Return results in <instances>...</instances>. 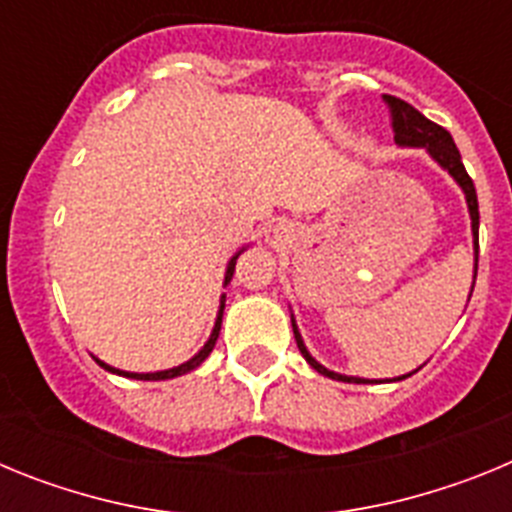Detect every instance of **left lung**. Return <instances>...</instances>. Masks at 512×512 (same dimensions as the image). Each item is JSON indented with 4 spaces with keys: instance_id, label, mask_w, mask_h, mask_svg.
I'll return each mask as SVG.
<instances>
[{
    "instance_id": "left-lung-1",
    "label": "left lung",
    "mask_w": 512,
    "mask_h": 512,
    "mask_svg": "<svg viewBox=\"0 0 512 512\" xmlns=\"http://www.w3.org/2000/svg\"><path fill=\"white\" fill-rule=\"evenodd\" d=\"M384 104L390 107V115H392V130H395V143L397 146H405V148H425V151L431 153V158L436 161L441 169L449 171L451 176L456 179V184L461 187L464 197H467V207H469V217H472V235H474V277H477V259H479V205H477V189H474L472 176L467 174L464 164H461V153L456 148L454 138L446 128L431 122L425 115H420L415 110L413 104H408L405 99H397L390 97V94H384ZM292 330H295V341L297 348H300V354L305 356L307 364L320 372L323 377L330 379H338V382H354V384H369V379H361V377H346V374H338V372H330L325 369L323 364L312 359L310 351L305 348L302 343L300 330H297L295 318H292ZM418 372V369H415ZM410 377V374H405ZM405 377H397V379H405Z\"/></svg>"
}]
</instances>
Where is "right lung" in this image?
Returning <instances> with one entry per match:
<instances>
[{
    "instance_id": "1",
    "label": "right lung",
    "mask_w": 512,
    "mask_h": 512,
    "mask_svg": "<svg viewBox=\"0 0 512 512\" xmlns=\"http://www.w3.org/2000/svg\"><path fill=\"white\" fill-rule=\"evenodd\" d=\"M241 251H243V248H241ZM241 251L235 253L233 259L228 261V269H225V284H228L230 279H233L235 261H238V256H241ZM223 310H225V295H223V300H220V312H217L215 328H212V333H210V338H207L205 346L200 348V354H194L192 359L184 361V364H179V366H174V369H164V372L138 374V372H122V369H115V366L104 364V361H99V359H97V364H99V366H104V369H107V372H112V374H120V377H130V379H143V382H158V379H174V377H182V374H187V372H192V369H197V366H200L202 361H205L207 356H210L212 348H215L217 336H220V325H223Z\"/></svg>"
}]
</instances>
